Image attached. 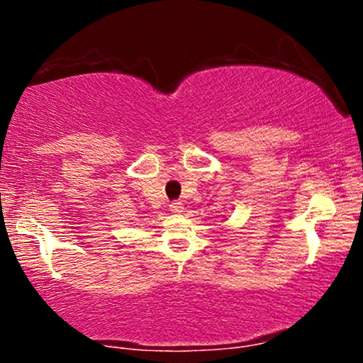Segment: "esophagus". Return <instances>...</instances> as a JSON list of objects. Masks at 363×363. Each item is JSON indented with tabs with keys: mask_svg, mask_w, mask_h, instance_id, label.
Here are the masks:
<instances>
[{
	"mask_svg": "<svg viewBox=\"0 0 363 363\" xmlns=\"http://www.w3.org/2000/svg\"><path fill=\"white\" fill-rule=\"evenodd\" d=\"M182 210H184V206H182L181 201L170 203V211H172V213H181Z\"/></svg>",
	"mask_w": 363,
	"mask_h": 363,
	"instance_id": "34e87169",
	"label": "esophagus"
}]
</instances>
